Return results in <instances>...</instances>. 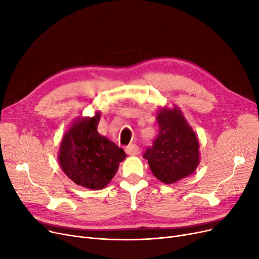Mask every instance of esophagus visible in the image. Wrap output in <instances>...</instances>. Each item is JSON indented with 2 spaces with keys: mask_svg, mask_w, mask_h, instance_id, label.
I'll return each instance as SVG.
<instances>
[{
  "mask_svg": "<svg viewBox=\"0 0 259 259\" xmlns=\"http://www.w3.org/2000/svg\"><path fill=\"white\" fill-rule=\"evenodd\" d=\"M125 151L129 155H138L140 153V148L137 145L131 144L125 148Z\"/></svg>",
  "mask_w": 259,
  "mask_h": 259,
  "instance_id": "1",
  "label": "esophagus"
}]
</instances>
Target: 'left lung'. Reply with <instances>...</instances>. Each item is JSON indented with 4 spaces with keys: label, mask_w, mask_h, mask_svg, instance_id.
Instances as JSON below:
<instances>
[{
    "label": "left lung",
    "mask_w": 259,
    "mask_h": 259,
    "mask_svg": "<svg viewBox=\"0 0 259 259\" xmlns=\"http://www.w3.org/2000/svg\"><path fill=\"white\" fill-rule=\"evenodd\" d=\"M158 134L144 153L155 178L166 185L194 173L199 165V143L178 106L159 108Z\"/></svg>",
    "instance_id": "left-lung-1"
}]
</instances>
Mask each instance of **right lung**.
<instances>
[{"label":"right lung","mask_w":259,"mask_h":259,"mask_svg":"<svg viewBox=\"0 0 259 259\" xmlns=\"http://www.w3.org/2000/svg\"><path fill=\"white\" fill-rule=\"evenodd\" d=\"M101 112L76 118L62 139L58 159L74 184L91 190L104 189L127 154L98 132Z\"/></svg>","instance_id":"add662e5"}]
</instances>
